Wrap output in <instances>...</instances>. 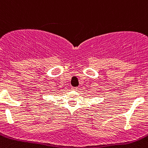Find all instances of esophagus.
I'll return each mask as SVG.
<instances>
[{
	"mask_svg": "<svg viewBox=\"0 0 148 148\" xmlns=\"http://www.w3.org/2000/svg\"><path fill=\"white\" fill-rule=\"evenodd\" d=\"M71 89H72V90H74V91H78L79 90V88H75V87H72V88H71Z\"/></svg>",
	"mask_w": 148,
	"mask_h": 148,
	"instance_id": "34e87169",
	"label": "esophagus"
}]
</instances>
